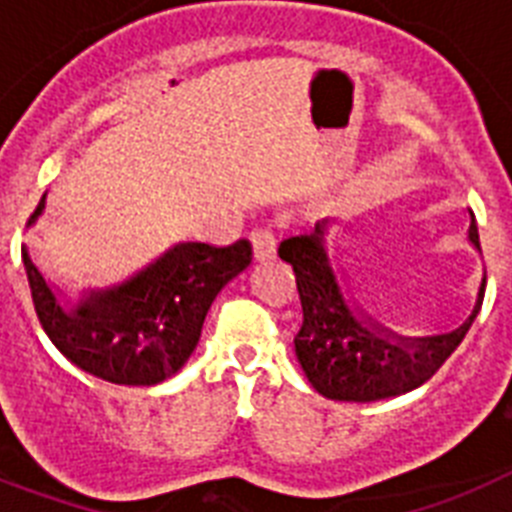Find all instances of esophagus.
I'll return each instance as SVG.
<instances>
[{
  "instance_id": "esophagus-1",
  "label": "esophagus",
  "mask_w": 512,
  "mask_h": 512,
  "mask_svg": "<svg viewBox=\"0 0 512 512\" xmlns=\"http://www.w3.org/2000/svg\"><path fill=\"white\" fill-rule=\"evenodd\" d=\"M249 242H252V255L255 260H270V257L276 255V236L270 229H255L249 234Z\"/></svg>"
}]
</instances>
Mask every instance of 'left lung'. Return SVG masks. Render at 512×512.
I'll return each mask as SVG.
<instances>
[{
    "label": "left lung",
    "mask_w": 512,
    "mask_h": 512,
    "mask_svg": "<svg viewBox=\"0 0 512 512\" xmlns=\"http://www.w3.org/2000/svg\"><path fill=\"white\" fill-rule=\"evenodd\" d=\"M330 226L333 221L325 218L312 234L283 239L278 247L281 260L294 268L296 289L302 299L304 320L294 338V349L304 375L317 393L333 401L369 403L419 388L445 364L468 333L482 309L487 278H482L474 312L461 328L427 338L398 336L364 315L343 294L325 247ZM468 242L482 249L474 213Z\"/></svg>",
    "instance_id": "8db88e82"
}]
</instances>
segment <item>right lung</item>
I'll use <instances>...</instances> for the list:
<instances>
[{"label":"right lung","instance_id":"1","mask_svg":"<svg viewBox=\"0 0 512 512\" xmlns=\"http://www.w3.org/2000/svg\"><path fill=\"white\" fill-rule=\"evenodd\" d=\"M44 208L46 195L28 226ZM249 263L247 239L229 247L174 244L119 286L88 291L67 307L23 247L30 296L46 336L75 367L114 385H158L176 375L195 351L218 291Z\"/></svg>","mask_w":512,"mask_h":512}]
</instances>
